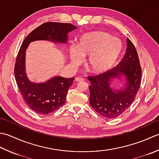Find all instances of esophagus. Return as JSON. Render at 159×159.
Segmentation results:
<instances>
[{
	"mask_svg": "<svg viewBox=\"0 0 159 159\" xmlns=\"http://www.w3.org/2000/svg\"><path fill=\"white\" fill-rule=\"evenodd\" d=\"M84 79H82V78H79V77H77V78H76V79H75V80L76 82H81V81H83Z\"/></svg>",
	"mask_w": 159,
	"mask_h": 159,
	"instance_id": "obj_1",
	"label": "esophagus"
}]
</instances>
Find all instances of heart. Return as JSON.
I'll return each instance as SVG.
<instances>
[{"mask_svg": "<svg viewBox=\"0 0 159 159\" xmlns=\"http://www.w3.org/2000/svg\"><path fill=\"white\" fill-rule=\"evenodd\" d=\"M69 51L74 65L81 63L83 58L88 57L87 68L98 74L113 67L122 51V43L107 32H90L80 37L77 45H71Z\"/></svg>", "mask_w": 159, "mask_h": 159, "instance_id": "heart-1", "label": "heart"}]
</instances>
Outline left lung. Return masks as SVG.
<instances>
[{"mask_svg": "<svg viewBox=\"0 0 159 159\" xmlns=\"http://www.w3.org/2000/svg\"><path fill=\"white\" fill-rule=\"evenodd\" d=\"M123 76L125 88L114 90L111 83ZM89 85V103L102 116L114 119L127 110L135 99L141 82V67L134 45L127 38L125 54L116 67L97 76H88Z\"/></svg>", "mask_w": 159, "mask_h": 159, "instance_id": "8db88e82", "label": "left lung"}]
</instances>
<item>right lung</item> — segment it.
Instances as JSON below:
<instances>
[{"label": "right lung", "mask_w": 159, "mask_h": 159, "mask_svg": "<svg viewBox=\"0 0 159 159\" xmlns=\"http://www.w3.org/2000/svg\"><path fill=\"white\" fill-rule=\"evenodd\" d=\"M76 29V27L70 23L47 22L33 30L20 46L14 66L15 79L25 101L36 113L48 114L63 105L74 78L57 76L45 83L31 82L26 75L25 66L27 47L31 42L40 40L66 43L68 33Z\"/></svg>", "instance_id": "right-lung-1"}]
</instances>
